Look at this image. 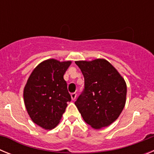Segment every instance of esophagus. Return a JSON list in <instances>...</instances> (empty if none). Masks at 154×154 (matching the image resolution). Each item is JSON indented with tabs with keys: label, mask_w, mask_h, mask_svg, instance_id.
<instances>
[{
	"label": "esophagus",
	"mask_w": 154,
	"mask_h": 154,
	"mask_svg": "<svg viewBox=\"0 0 154 154\" xmlns=\"http://www.w3.org/2000/svg\"><path fill=\"white\" fill-rule=\"evenodd\" d=\"M76 97H77V94H76L75 92L71 94V98H72V100H75V99H76Z\"/></svg>",
	"instance_id": "obj_1"
}]
</instances>
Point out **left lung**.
<instances>
[{
	"instance_id": "8db88e82",
	"label": "left lung",
	"mask_w": 154,
	"mask_h": 154,
	"mask_svg": "<svg viewBox=\"0 0 154 154\" xmlns=\"http://www.w3.org/2000/svg\"><path fill=\"white\" fill-rule=\"evenodd\" d=\"M85 79V89L75 104L86 123L94 129L109 126L126 104V84L106 59L76 61Z\"/></svg>"
}]
</instances>
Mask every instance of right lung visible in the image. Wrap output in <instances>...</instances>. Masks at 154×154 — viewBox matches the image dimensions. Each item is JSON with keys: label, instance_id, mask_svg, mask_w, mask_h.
I'll use <instances>...</instances> for the list:
<instances>
[{"label": "right lung", "instance_id": "right-lung-1", "mask_svg": "<svg viewBox=\"0 0 154 154\" xmlns=\"http://www.w3.org/2000/svg\"><path fill=\"white\" fill-rule=\"evenodd\" d=\"M72 62L50 58L37 65L24 89L27 112L35 124L45 130L55 128L71 101L64 75Z\"/></svg>", "mask_w": 154, "mask_h": 154}]
</instances>
